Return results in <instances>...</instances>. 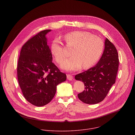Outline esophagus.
<instances>
[{"label": "esophagus", "mask_w": 135, "mask_h": 135, "mask_svg": "<svg viewBox=\"0 0 135 135\" xmlns=\"http://www.w3.org/2000/svg\"><path fill=\"white\" fill-rule=\"evenodd\" d=\"M67 78L70 80H72L73 79V77L71 74H67Z\"/></svg>", "instance_id": "34e87169"}]
</instances>
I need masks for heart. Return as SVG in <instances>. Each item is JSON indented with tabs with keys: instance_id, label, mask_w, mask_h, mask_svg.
Listing matches in <instances>:
<instances>
[{
	"instance_id": "obj_1",
	"label": "heart",
	"mask_w": 135,
	"mask_h": 135,
	"mask_svg": "<svg viewBox=\"0 0 135 135\" xmlns=\"http://www.w3.org/2000/svg\"><path fill=\"white\" fill-rule=\"evenodd\" d=\"M63 39L66 45L73 47L71 57L66 59L62 68L69 71H76L83 68L88 69L100 58L104 48L102 39L85 31H74L65 34ZM51 54L56 62L61 64L65 58L62 44L59 39H55L50 46Z\"/></svg>"
}]
</instances>
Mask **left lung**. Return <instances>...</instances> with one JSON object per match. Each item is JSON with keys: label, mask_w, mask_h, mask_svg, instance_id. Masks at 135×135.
I'll list each match as a JSON object with an SVG mask.
<instances>
[{"label": "left lung", "mask_w": 135, "mask_h": 135, "mask_svg": "<svg viewBox=\"0 0 135 135\" xmlns=\"http://www.w3.org/2000/svg\"><path fill=\"white\" fill-rule=\"evenodd\" d=\"M118 58L115 46L106 39L103 55L96 66L75 76L76 80L82 81L85 85V90L78 94L80 101L94 104L104 99L115 83L119 65Z\"/></svg>", "instance_id": "8db88e82"}]
</instances>
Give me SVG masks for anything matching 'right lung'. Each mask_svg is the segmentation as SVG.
I'll list each match as a JSON object with an SVG mask.
<instances>
[{
  "label": "right lung",
  "instance_id": "obj_1",
  "mask_svg": "<svg viewBox=\"0 0 135 135\" xmlns=\"http://www.w3.org/2000/svg\"><path fill=\"white\" fill-rule=\"evenodd\" d=\"M50 31H41L29 39L22 47L18 62V79L22 94L37 107L49 103L56 94L57 86L66 79V74L52 62L45 37Z\"/></svg>",
  "mask_w": 135,
  "mask_h": 135
}]
</instances>
